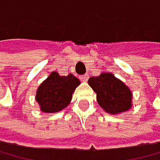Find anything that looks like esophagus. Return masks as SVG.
Segmentation results:
<instances>
[{
  "mask_svg": "<svg viewBox=\"0 0 160 160\" xmlns=\"http://www.w3.org/2000/svg\"><path fill=\"white\" fill-rule=\"evenodd\" d=\"M81 79H82V82H87V81H88V75H87V74L82 75V76H81Z\"/></svg>",
  "mask_w": 160,
  "mask_h": 160,
  "instance_id": "esophagus-1",
  "label": "esophagus"
}]
</instances>
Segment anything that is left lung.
<instances>
[{"label":"left lung","instance_id":"left-lung-1","mask_svg":"<svg viewBox=\"0 0 160 160\" xmlns=\"http://www.w3.org/2000/svg\"><path fill=\"white\" fill-rule=\"evenodd\" d=\"M88 84L96 93L98 105L108 114L117 115L132 108V91L112 73L102 72L98 76H92Z\"/></svg>","mask_w":160,"mask_h":160}]
</instances>
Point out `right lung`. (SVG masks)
Listing matches in <instances>:
<instances>
[{
    "label": "right lung",
    "mask_w": 160,
    "mask_h": 160,
    "mask_svg": "<svg viewBox=\"0 0 160 160\" xmlns=\"http://www.w3.org/2000/svg\"><path fill=\"white\" fill-rule=\"evenodd\" d=\"M79 84V79L71 73L67 76H62L56 71L51 72L36 90L35 101L41 111L54 113L65 109L69 106L72 94Z\"/></svg>",
    "instance_id": "add662e5"
}]
</instances>
